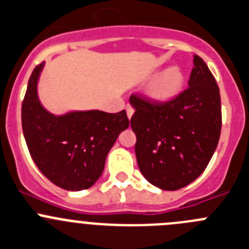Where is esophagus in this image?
Segmentation results:
<instances>
[{
    "label": "esophagus",
    "instance_id": "esophagus-1",
    "mask_svg": "<svg viewBox=\"0 0 249 249\" xmlns=\"http://www.w3.org/2000/svg\"><path fill=\"white\" fill-rule=\"evenodd\" d=\"M126 111H127V116H128V118H131L132 116H133V113H134V108L132 107L131 105H127L126 106Z\"/></svg>",
    "mask_w": 249,
    "mask_h": 249
}]
</instances>
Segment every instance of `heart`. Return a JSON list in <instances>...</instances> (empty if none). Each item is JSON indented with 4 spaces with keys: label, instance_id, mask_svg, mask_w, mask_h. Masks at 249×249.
I'll use <instances>...</instances> for the list:
<instances>
[{
    "label": "heart",
    "instance_id": "b5f03b06",
    "mask_svg": "<svg viewBox=\"0 0 249 249\" xmlns=\"http://www.w3.org/2000/svg\"><path fill=\"white\" fill-rule=\"evenodd\" d=\"M186 77L181 68L170 67L159 74L149 85L146 94L156 104H169L182 93Z\"/></svg>",
    "mask_w": 249,
    "mask_h": 249
}]
</instances>
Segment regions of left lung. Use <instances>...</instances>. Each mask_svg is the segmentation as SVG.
Returning <instances> with one entry per match:
<instances>
[{
    "label": "left lung",
    "instance_id": "left-lung-1",
    "mask_svg": "<svg viewBox=\"0 0 249 249\" xmlns=\"http://www.w3.org/2000/svg\"><path fill=\"white\" fill-rule=\"evenodd\" d=\"M188 89L169 104L132 95L136 112L137 162L148 182L164 191H176L202 175L219 143L221 100L214 75L199 56Z\"/></svg>",
    "mask_w": 249,
    "mask_h": 249
}]
</instances>
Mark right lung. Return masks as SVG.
Here are the masks:
<instances>
[{
    "mask_svg": "<svg viewBox=\"0 0 249 249\" xmlns=\"http://www.w3.org/2000/svg\"><path fill=\"white\" fill-rule=\"evenodd\" d=\"M45 63L34 68L22 104V126L37 169L67 191L93 186L105 167L106 156L120 133L128 128L126 111H70L53 115L41 105L37 83Z\"/></svg>",
    "mask_w": 249,
    "mask_h": 249,
    "instance_id": "right-lung-1",
    "label": "right lung"
}]
</instances>
